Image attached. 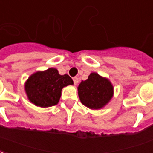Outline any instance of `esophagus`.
I'll return each mask as SVG.
<instances>
[{
	"label": "esophagus",
	"instance_id": "obj_1",
	"mask_svg": "<svg viewBox=\"0 0 153 153\" xmlns=\"http://www.w3.org/2000/svg\"><path fill=\"white\" fill-rule=\"evenodd\" d=\"M73 82H74L75 85H76L78 83V77H76V76L73 77Z\"/></svg>",
	"mask_w": 153,
	"mask_h": 153
}]
</instances>
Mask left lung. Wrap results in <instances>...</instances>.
Masks as SVG:
<instances>
[{
	"instance_id": "1",
	"label": "left lung",
	"mask_w": 153,
	"mask_h": 153,
	"mask_svg": "<svg viewBox=\"0 0 153 153\" xmlns=\"http://www.w3.org/2000/svg\"><path fill=\"white\" fill-rule=\"evenodd\" d=\"M81 102L91 109H99L106 105L113 97L114 87L109 80L96 72L89 75L77 87Z\"/></svg>"
}]
</instances>
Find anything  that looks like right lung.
I'll return each instance as SVG.
<instances>
[{
    "instance_id": "right-lung-1",
    "label": "right lung",
    "mask_w": 153,
    "mask_h": 153,
    "mask_svg": "<svg viewBox=\"0 0 153 153\" xmlns=\"http://www.w3.org/2000/svg\"><path fill=\"white\" fill-rule=\"evenodd\" d=\"M69 85H73V81L68 74L60 75L56 68H51L31 75L25 84V90L30 102L46 108L56 105L62 89Z\"/></svg>"
}]
</instances>
